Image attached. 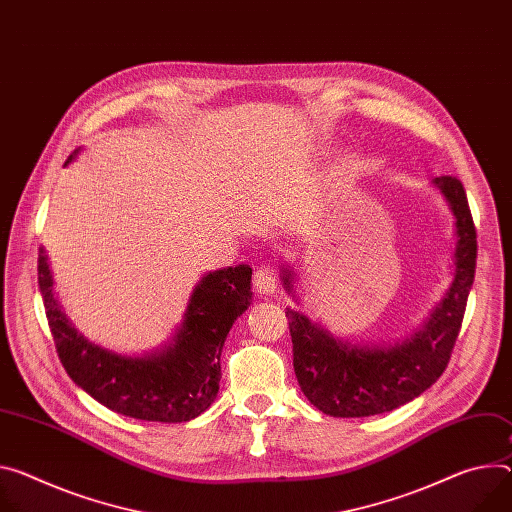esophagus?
<instances>
[{
  "label": "esophagus",
  "instance_id": "1",
  "mask_svg": "<svg viewBox=\"0 0 512 512\" xmlns=\"http://www.w3.org/2000/svg\"><path fill=\"white\" fill-rule=\"evenodd\" d=\"M277 284H280V280H277L273 267L263 265V267L257 269V273L253 277V288H255V292L259 296H273V294H277V292H280V286H277Z\"/></svg>",
  "mask_w": 512,
  "mask_h": 512
}]
</instances>
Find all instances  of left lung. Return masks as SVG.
<instances>
[{
    "label": "left lung",
    "instance_id": "left-lung-1",
    "mask_svg": "<svg viewBox=\"0 0 512 512\" xmlns=\"http://www.w3.org/2000/svg\"><path fill=\"white\" fill-rule=\"evenodd\" d=\"M431 185L453 216L455 245L449 286L418 327L392 341L351 343L304 312L286 308L300 390L324 414L355 418L390 412L431 388L449 363L474 284L478 245L461 181L443 175ZM280 277L300 304L294 265L282 263Z\"/></svg>",
    "mask_w": 512,
    "mask_h": 512
}]
</instances>
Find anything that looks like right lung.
Instances as JSON below:
<instances>
[{"label": "right lung", "instance_id": "obj_1", "mask_svg": "<svg viewBox=\"0 0 512 512\" xmlns=\"http://www.w3.org/2000/svg\"><path fill=\"white\" fill-rule=\"evenodd\" d=\"M251 273L245 263L204 273L171 341L143 355H124L75 329L57 298L49 255L44 247L38 251V288L69 378L106 408L155 423L192 421L216 400L224 341L253 302Z\"/></svg>", "mask_w": 512, "mask_h": 512}]
</instances>
